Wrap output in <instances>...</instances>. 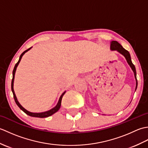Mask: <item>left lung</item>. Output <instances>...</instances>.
Listing matches in <instances>:
<instances>
[{
	"instance_id": "1",
	"label": "left lung",
	"mask_w": 148,
	"mask_h": 148,
	"mask_svg": "<svg viewBox=\"0 0 148 148\" xmlns=\"http://www.w3.org/2000/svg\"><path fill=\"white\" fill-rule=\"evenodd\" d=\"M111 50H117L118 52H119L123 55L125 58H126L127 61L128 62V64H129L130 66V67L132 69V71L134 72V76L135 78H136V90L137 89V76H136V67H135V65L132 64L131 60V57H130V55L129 52H128L127 50L124 49L123 48V46L119 44L118 42L116 41V40H112L111 43Z\"/></svg>"
}]
</instances>
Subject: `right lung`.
Segmentation results:
<instances>
[{
    "instance_id": "1",
    "label": "right lung",
    "mask_w": 148,
    "mask_h": 148,
    "mask_svg": "<svg viewBox=\"0 0 148 148\" xmlns=\"http://www.w3.org/2000/svg\"><path fill=\"white\" fill-rule=\"evenodd\" d=\"M31 48H29L28 49L25 50V51H23V53H21V55H20V58H19V60L18 62L16 64L14 67V69H13V71H12V81H11V90H12V93H13V97H14V101L16 102V103L17 106L20 108L22 111H23L25 113H26L27 114H28L29 116H32V117H37V118H46V117H48V116H51L52 114H54V113H55L56 112H57L59 109L60 108V106H61V102H62V97L64 96V95L65 94V92H64V93H62V95L60 96V99L58 100V102L57 103V105H56L55 108H53V109H51V110H49V111H46V112H40V113H36V112H29L27 111V110L25 109H24L23 107H22L20 103L18 102V100L16 99V97L15 95V93H14V89H13V83H14V74H15V72H16V67L18 65L19 63H20L21 59V57L22 56H23L25 53L27 51H29V50Z\"/></svg>"
}]
</instances>
